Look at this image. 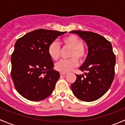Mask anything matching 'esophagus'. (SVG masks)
I'll list each match as a JSON object with an SVG mask.
<instances>
[{
	"label": "esophagus",
	"mask_w": 125,
	"mask_h": 125,
	"mask_svg": "<svg viewBox=\"0 0 125 125\" xmlns=\"http://www.w3.org/2000/svg\"><path fill=\"white\" fill-rule=\"evenodd\" d=\"M60 75H66V73H61V72H60Z\"/></svg>",
	"instance_id": "34e87169"
}]
</instances>
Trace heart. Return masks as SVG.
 Segmentation results:
<instances>
[{
	"label": "heart",
	"instance_id": "b5f03b06",
	"mask_svg": "<svg viewBox=\"0 0 125 125\" xmlns=\"http://www.w3.org/2000/svg\"><path fill=\"white\" fill-rule=\"evenodd\" d=\"M62 44L64 48L71 49L67 60H62L55 66V68L61 73H68L76 67L79 64L78 59L83 62L87 57V51L83 47V42L75 35H70L63 39ZM48 54L52 60L57 61L59 59L61 54V48L56 42H53L48 49Z\"/></svg>",
	"mask_w": 125,
	"mask_h": 125
}]
</instances>
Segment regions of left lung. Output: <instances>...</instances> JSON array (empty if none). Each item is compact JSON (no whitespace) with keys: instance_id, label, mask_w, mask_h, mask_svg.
<instances>
[{"instance_id":"obj_1","label":"left lung","mask_w":125,"mask_h":125,"mask_svg":"<svg viewBox=\"0 0 125 125\" xmlns=\"http://www.w3.org/2000/svg\"><path fill=\"white\" fill-rule=\"evenodd\" d=\"M88 48L85 62L80 68L85 75L76 74L71 85L74 95L84 102H93L103 96L110 88L115 76V55L112 45L104 37L91 31L75 30Z\"/></svg>"}]
</instances>
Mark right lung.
Here are the masks:
<instances>
[{"label": "right lung", "instance_id": "right-lung-1", "mask_svg": "<svg viewBox=\"0 0 125 125\" xmlns=\"http://www.w3.org/2000/svg\"><path fill=\"white\" fill-rule=\"evenodd\" d=\"M66 32L39 29L16 41L11 57V76L16 89L24 98L40 101L52 93L60 74L52 70L54 65L48 49Z\"/></svg>", "mask_w": 125, "mask_h": 125}]
</instances>
